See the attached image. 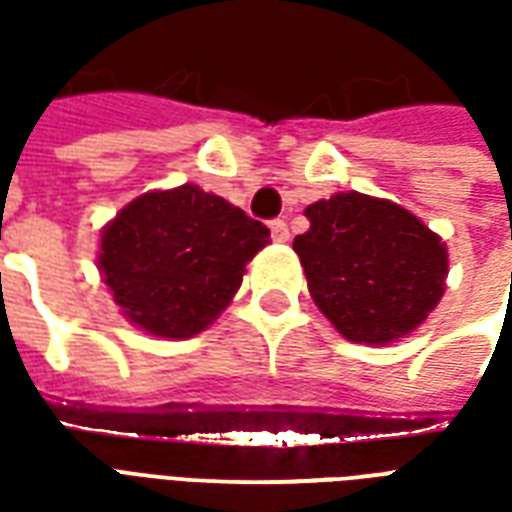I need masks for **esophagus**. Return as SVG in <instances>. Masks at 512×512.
<instances>
[{
    "instance_id": "34e87169",
    "label": "esophagus",
    "mask_w": 512,
    "mask_h": 512,
    "mask_svg": "<svg viewBox=\"0 0 512 512\" xmlns=\"http://www.w3.org/2000/svg\"><path fill=\"white\" fill-rule=\"evenodd\" d=\"M271 238H274L277 244H285V241H290V230H288V222H285V219H274V222H271Z\"/></svg>"
}]
</instances>
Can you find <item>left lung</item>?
<instances>
[{
  "label": "left lung",
  "instance_id": "8db88e82",
  "mask_svg": "<svg viewBox=\"0 0 512 512\" xmlns=\"http://www.w3.org/2000/svg\"><path fill=\"white\" fill-rule=\"evenodd\" d=\"M310 230L296 235L312 301L354 343L403 337L439 304L447 249L414 213L359 191L307 208Z\"/></svg>",
  "mask_w": 512,
  "mask_h": 512
}]
</instances>
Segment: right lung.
Segmentation results:
<instances>
[{
	"label": "right lung",
	"mask_w": 512,
	"mask_h": 512,
	"mask_svg": "<svg viewBox=\"0 0 512 512\" xmlns=\"http://www.w3.org/2000/svg\"><path fill=\"white\" fill-rule=\"evenodd\" d=\"M266 224L200 186L150 191L101 235L98 268L131 323L156 337H194L241 288L268 244Z\"/></svg>",
	"instance_id": "1"
}]
</instances>
